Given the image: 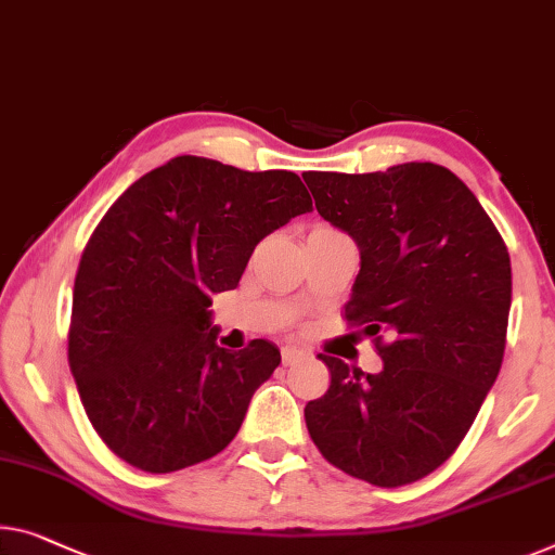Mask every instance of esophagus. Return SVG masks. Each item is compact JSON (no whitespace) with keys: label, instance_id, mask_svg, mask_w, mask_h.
Masks as SVG:
<instances>
[{"label":"esophagus","instance_id":"obj_1","mask_svg":"<svg viewBox=\"0 0 555 555\" xmlns=\"http://www.w3.org/2000/svg\"><path fill=\"white\" fill-rule=\"evenodd\" d=\"M281 359H284V363H296V361H301V359H309V351L306 349H301V346H284V349H281Z\"/></svg>","mask_w":555,"mask_h":555}]
</instances>
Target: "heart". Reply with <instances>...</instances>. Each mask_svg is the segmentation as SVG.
Listing matches in <instances>:
<instances>
[{
	"instance_id": "obj_1",
	"label": "heart",
	"mask_w": 555,
	"mask_h": 555,
	"mask_svg": "<svg viewBox=\"0 0 555 555\" xmlns=\"http://www.w3.org/2000/svg\"><path fill=\"white\" fill-rule=\"evenodd\" d=\"M319 229H326V227H319Z\"/></svg>"
}]
</instances>
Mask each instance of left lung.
Masks as SVG:
<instances>
[{
	"label": "left lung",
	"instance_id": "obj_1",
	"mask_svg": "<svg viewBox=\"0 0 555 555\" xmlns=\"http://www.w3.org/2000/svg\"><path fill=\"white\" fill-rule=\"evenodd\" d=\"M304 181L321 217L359 246L344 313L376 336L384 361L363 374L319 353L331 386L306 403V428L344 474L382 489L413 483L459 449L499 376L508 249L474 192L438 164L306 171Z\"/></svg>",
	"mask_w": 555,
	"mask_h": 555
}]
</instances>
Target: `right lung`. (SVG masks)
Listing matches in <instances>:
<instances>
[{"label":"right lung","mask_w":555,"mask_h":555,"mask_svg":"<svg viewBox=\"0 0 555 555\" xmlns=\"http://www.w3.org/2000/svg\"><path fill=\"white\" fill-rule=\"evenodd\" d=\"M311 211L294 171L173 156L109 206L81 254L69 369L102 441L146 474L217 456L281 353L217 346L211 296L238 286L256 244Z\"/></svg>","instance_id":"add662e5"}]
</instances>
